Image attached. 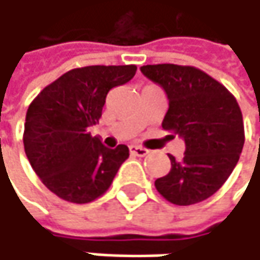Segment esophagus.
<instances>
[{"label":"esophagus","mask_w":260,"mask_h":260,"mask_svg":"<svg viewBox=\"0 0 260 260\" xmlns=\"http://www.w3.org/2000/svg\"><path fill=\"white\" fill-rule=\"evenodd\" d=\"M129 152L131 155H134V156H146L149 153V150L146 147H141V146H137V144H131Z\"/></svg>","instance_id":"1"}]
</instances>
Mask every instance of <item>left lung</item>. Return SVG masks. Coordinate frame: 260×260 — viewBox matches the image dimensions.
<instances>
[{
	"instance_id": "1",
	"label": "left lung",
	"mask_w": 260,
	"mask_h": 260,
	"mask_svg": "<svg viewBox=\"0 0 260 260\" xmlns=\"http://www.w3.org/2000/svg\"><path fill=\"white\" fill-rule=\"evenodd\" d=\"M141 74L161 85L169 99L162 128L185 141L181 161L169 155V175L155 181L173 205L206 200L228 181L244 146L242 113L235 96L217 79L192 66L147 64Z\"/></svg>"
}]
</instances>
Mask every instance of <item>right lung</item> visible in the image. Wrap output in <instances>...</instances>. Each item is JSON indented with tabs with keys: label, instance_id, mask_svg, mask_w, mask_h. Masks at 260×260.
Masks as SVG:
<instances>
[{
	"label": "right lung",
	"instance_id": "1",
	"mask_svg": "<svg viewBox=\"0 0 260 260\" xmlns=\"http://www.w3.org/2000/svg\"><path fill=\"white\" fill-rule=\"evenodd\" d=\"M137 66H85L46 85L29 104L24 147L32 170L63 200L88 203L111 185L129 149H108L90 128L102 116L108 91L134 78Z\"/></svg>",
	"mask_w": 260,
	"mask_h": 260
}]
</instances>
